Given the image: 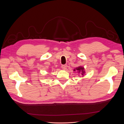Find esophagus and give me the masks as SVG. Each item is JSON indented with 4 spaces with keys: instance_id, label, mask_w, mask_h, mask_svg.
I'll use <instances>...</instances> for the list:
<instances>
[{
    "instance_id": "obj_1",
    "label": "esophagus",
    "mask_w": 124,
    "mask_h": 124,
    "mask_svg": "<svg viewBox=\"0 0 124 124\" xmlns=\"http://www.w3.org/2000/svg\"><path fill=\"white\" fill-rule=\"evenodd\" d=\"M62 68L63 69L66 70L67 69V65H62Z\"/></svg>"
}]
</instances>
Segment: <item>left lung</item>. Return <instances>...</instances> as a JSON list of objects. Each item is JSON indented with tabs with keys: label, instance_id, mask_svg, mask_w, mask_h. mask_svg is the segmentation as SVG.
<instances>
[{
	"label": "left lung",
	"instance_id": "8db88e82",
	"mask_svg": "<svg viewBox=\"0 0 124 124\" xmlns=\"http://www.w3.org/2000/svg\"><path fill=\"white\" fill-rule=\"evenodd\" d=\"M76 70L78 71V72H80L81 71L82 72V75H83V74H84L85 73V71H84V68L83 67H77V68H76ZM76 70H74V71Z\"/></svg>",
	"mask_w": 124,
	"mask_h": 124
}]
</instances>
